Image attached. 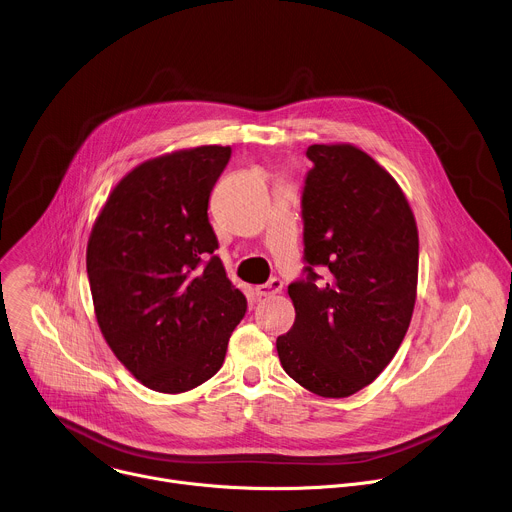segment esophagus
<instances>
[{"mask_svg": "<svg viewBox=\"0 0 512 512\" xmlns=\"http://www.w3.org/2000/svg\"><path fill=\"white\" fill-rule=\"evenodd\" d=\"M281 289H283V281H281L279 277H271L267 283L255 287V294H257L259 298H269V296L279 294Z\"/></svg>", "mask_w": 512, "mask_h": 512, "instance_id": "1", "label": "esophagus"}]
</instances>
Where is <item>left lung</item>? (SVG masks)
Returning a JSON list of instances; mask_svg holds the SVG:
<instances>
[{"label":"left lung","instance_id":"1","mask_svg":"<svg viewBox=\"0 0 512 512\" xmlns=\"http://www.w3.org/2000/svg\"><path fill=\"white\" fill-rule=\"evenodd\" d=\"M306 156V267L287 285L296 322L275 346L304 389L350 397L383 373L409 328L417 227L391 174L354 145L316 143Z\"/></svg>","mask_w":512,"mask_h":512}]
</instances>
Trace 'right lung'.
Returning a JSON list of instances; mask_svg holds the SVG:
<instances>
[{
    "instance_id": "right-lung-1",
    "label": "right lung",
    "mask_w": 512,
    "mask_h": 512,
    "mask_svg": "<svg viewBox=\"0 0 512 512\" xmlns=\"http://www.w3.org/2000/svg\"><path fill=\"white\" fill-rule=\"evenodd\" d=\"M231 148L202 145L145 162L111 192L87 247L99 328L145 387L184 393L223 367L247 312L208 221Z\"/></svg>"
}]
</instances>
